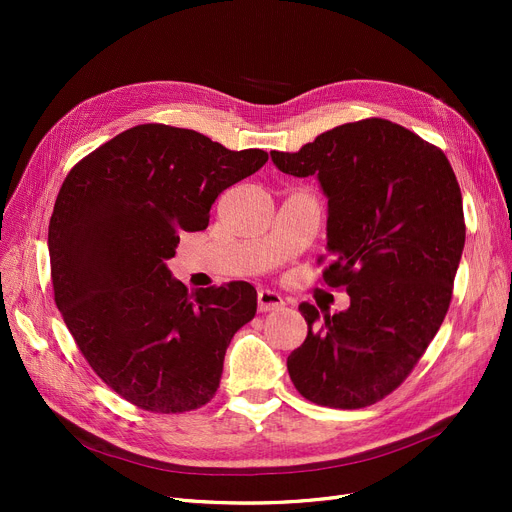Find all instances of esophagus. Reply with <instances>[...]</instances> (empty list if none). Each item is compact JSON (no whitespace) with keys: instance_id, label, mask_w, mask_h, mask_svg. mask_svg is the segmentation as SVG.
Returning a JSON list of instances; mask_svg holds the SVG:
<instances>
[{"instance_id":"1","label":"esophagus","mask_w":512,"mask_h":512,"mask_svg":"<svg viewBox=\"0 0 512 512\" xmlns=\"http://www.w3.org/2000/svg\"><path fill=\"white\" fill-rule=\"evenodd\" d=\"M284 305V301H282V297L280 294L276 292V290H270V288H261L259 292H257V307H259V311H276V309H280Z\"/></svg>"}]
</instances>
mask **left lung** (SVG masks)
Returning a JSON list of instances; mask_svg holds the SVG:
<instances>
[{"label":"left lung","mask_w":512,"mask_h":512,"mask_svg":"<svg viewBox=\"0 0 512 512\" xmlns=\"http://www.w3.org/2000/svg\"><path fill=\"white\" fill-rule=\"evenodd\" d=\"M270 155L288 176L317 178L324 280L351 297L340 313L299 305L309 332L286 361L290 380L321 407H369L402 384L446 317L465 247L459 182L438 147L382 118Z\"/></svg>","instance_id":"8db88e82"}]
</instances>
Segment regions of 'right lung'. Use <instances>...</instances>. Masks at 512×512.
<instances>
[{
	"label": "right lung",
	"mask_w": 512,
	"mask_h": 512,
	"mask_svg": "<svg viewBox=\"0 0 512 512\" xmlns=\"http://www.w3.org/2000/svg\"><path fill=\"white\" fill-rule=\"evenodd\" d=\"M261 149L230 151L188 128L141 124L70 170L49 222L56 305L99 378L153 413L203 407L226 348L255 317L249 282L188 288L172 276L182 232L205 230L224 188Z\"/></svg>",
	"instance_id": "right-lung-1"
}]
</instances>
